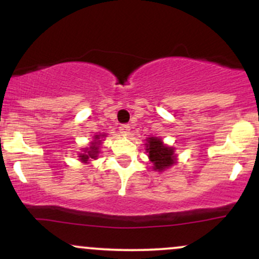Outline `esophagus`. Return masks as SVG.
Listing matches in <instances>:
<instances>
[{
	"instance_id": "34e87169",
	"label": "esophagus",
	"mask_w": 259,
	"mask_h": 259,
	"mask_svg": "<svg viewBox=\"0 0 259 259\" xmlns=\"http://www.w3.org/2000/svg\"><path fill=\"white\" fill-rule=\"evenodd\" d=\"M119 133L121 135H129L130 134V125L129 124H121L119 126Z\"/></svg>"
}]
</instances>
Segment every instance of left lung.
<instances>
[{
    "label": "left lung",
    "mask_w": 259,
    "mask_h": 259,
    "mask_svg": "<svg viewBox=\"0 0 259 259\" xmlns=\"http://www.w3.org/2000/svg\"><path fill=\"white\" fill-rule=\"evenodd\" d=\"M146 141V152L148 153V158L153 163L154 170L163 171L177 162L173 147L164 145L158 138H148Z\"/></svg>",
    "instance_id": "obj_1"
}]
</instances>
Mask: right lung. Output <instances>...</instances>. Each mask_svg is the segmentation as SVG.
<instances>
[{"label":"right lung","instance_id":"obj_1","mask_svg":"<svg viewBox=\"0 0 259 259\" xmlns=\"http://www.w3.org/2000/svg\"><path fill=\"white\" fill-rule=\"evenodd\" d=\"M106 135H95L94 141L91 142L90 147H86L82 150V153H80V160L84 163H88L90 159H96L100 153V145L102 144V138Z\"/></svg>","mask_w":259,"mask_h":259}]
</instances>
